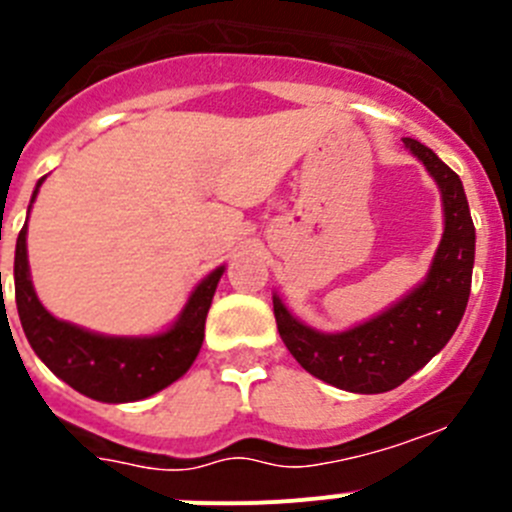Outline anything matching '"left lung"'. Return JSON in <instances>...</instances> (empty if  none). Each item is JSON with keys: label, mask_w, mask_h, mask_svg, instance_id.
I'll use <instances>...</instances> for the list:
<instances>
[{"label": "left lung", "mask_w": 512, "mask_h": 512, "mask_svg": "<svg viewBox=\"0 0 512 512\" xmlns=\"http://www.w3.org/2000/svg\"><path fill=\"white\" fill-rule=\"evenodd\" d=\"M443 200V237L423 282L380 315L342 332H320L297 320L272 295L277 330L297 362L317 380L347 393H388L428 365L458 330L468 307L475 227L460 177L430 147L405 137Z\"/></svg>", "instance_id": "8db88e82"}]
</instances>
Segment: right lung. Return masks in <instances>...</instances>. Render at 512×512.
<instances>
[{
  "label": "right lung",
  "instance_id": "obj_1",
  "mask_svg": "<svg viewBox=\"0 0 512 512\" xmlns=\"http://www.w3.org/2000/svg\"><path fill=\"white\" fill-rule=\"evenodd\" d=\"M29 200L32 210L42 182ZM225 265L197 282L167 330L155 335H102L54 317L39 302L29 275L27 222L14 250V297L22 330L39 360L77 393L99 403H135L180 380L205 340V320Z\"/></svg>",
  "mask_w": 512,
  "mask_h": 512
}]
</instances>
